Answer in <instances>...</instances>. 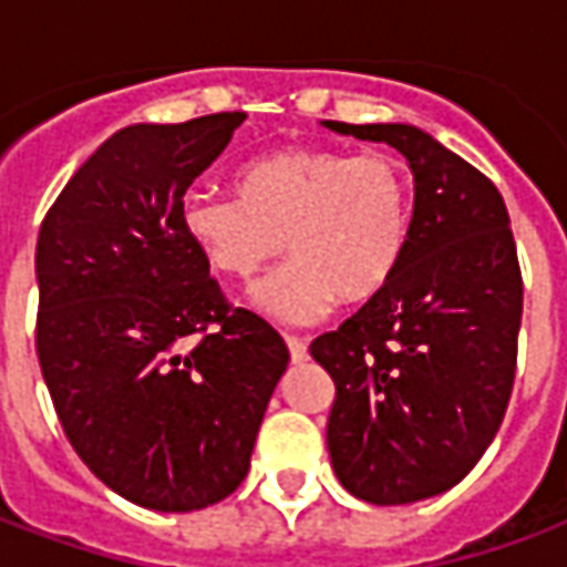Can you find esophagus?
I'll return each instance as SVG.
<instances>
[{
	"label": "esophagus",
	"instance_id": "1",
	"mask_svg": "<svg viewBox=\"0 0 567 567\" xmlns=\"http://www.w3.org/2000/svg\"><path fill=\"white\" fill-rule=\"evenodd\" d=\"M285 343H288V352H291V361H295V364H303V361H307L309 349L300 337H285Z\"/></svg>",
	"mask_w": 567,
	"mask_h": 567
}]
</instances>
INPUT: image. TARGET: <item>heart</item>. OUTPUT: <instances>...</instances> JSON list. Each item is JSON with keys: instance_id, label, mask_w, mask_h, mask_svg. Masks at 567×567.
Returning a JSON list of instances; mask_svg holds the SVG:
<instances>
[{"instance_id": "heart-1", "label": "heart", "mask_w": 567, "mask_h": 567, "mask_svg": "<svg viewBox=\"0 0 567 567\" xmlns=\"http://www.w3.org/2000/svg\"><path fill=\"white\" fill-rule=\"evenodd\" d=\"M182 234L212 272L251 282L285 251L295 258L255 291L282 324H316L337 297L364 303L392 282L413 234V178L392 154L285 148L236 173V197L190 190Z\"/></svg>"}]
</instances>
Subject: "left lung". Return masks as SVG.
Listing matches in <instances>:
<instances>
[{"mask_svg":"<svg viewBox=\"0 0 567 567\" xmlns=\"http://www.w3.org/2000/svg\"><path fill=\"white\" fill-rule=\"evenodd\" d=\"M328 127L404 154L416 178L404 264L312 340L333 380L328 452L368 504H413L471 474L498 434L523 321V270L498 187L406 124Z\"/></svg>","mask_w":567,"mask_h":567,"instance_id":"1","label":"left lung"}]
</instances>
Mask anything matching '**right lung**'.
<instances>
[{
  "instance_id": "1",
  "label": "right lung",
  "mask_w": 567,
  "mask_h": 567,
  "mask_svg": "<svg viewBox=\"0 0 567 567\" xmlns=\"http://www.w3.org/2000/svg\"><path fill=\"white\" fill-rule=\"evenodd\" d=\"M243 121L121 130L69 178L35 243V352L56 419L81 462L148 511H199L246 480L288 368L279 331L224 297L178 224Z\"/></svg>"
}]
</instances>
